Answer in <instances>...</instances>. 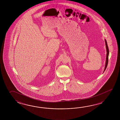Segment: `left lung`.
I'll return each mask as SVG.
<instances>
[{"label":"left lung","instance_id":"left-lung-1","mask_svg":"<svg viewBox=\"0 0 120 120\" xmlns=\"http://www.w3.org/2000/svg\"><path fill=\"white\" fill-rule=\"evenodd\" d=\"M105 47H106V52H107V54H106V61H105V69L104 71H105V70L106 69V68L107 67V65H108V58H109V48L108 46L107 45V41L106 40V39H105Z\"/></svg>","mask_w":120,"mask_h":120}]
</instances>
